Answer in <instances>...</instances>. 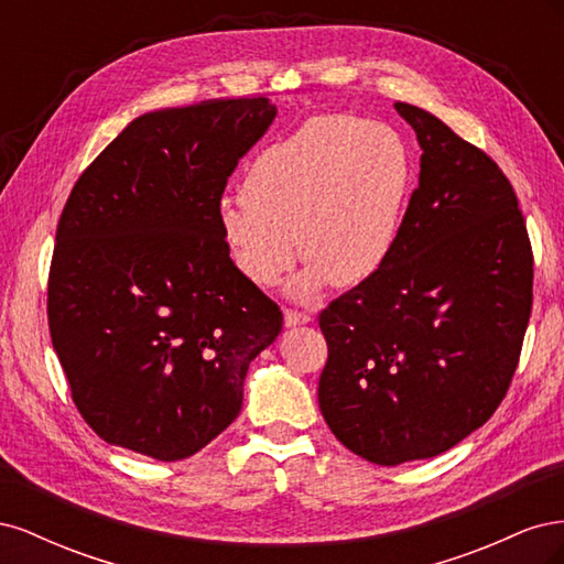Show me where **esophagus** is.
Segmentation results:
<instances>
[{
	"instance_id": "34e87169",
	"label": "esophagus",
	"mask_w": 564,
	"mask_h": 564,
	"mask_svg": "<svg viewBox=\"0 0 564 564\" xmlns=\"http://www.w3.org/2000/svg\"><path fill=\"white\" fill-rule=\"evenodd\" d=\"M311 315L299 313V311H284V327H301V324H308Z\"/></svg>"
}]
</instances>
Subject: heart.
Returning <instances> with one entry per match:
<instances>
[{
  "label": "heart",
  "instance_id": "1",
  "mask_svg": "<svg viewBox=\"0 0 564 564\" xmlns=\"http://www.w3.org/2000/svg\"><path fill=\"white\" fill-rule=\"evenodd\" d=\"M412 181V150L398 129L315 117L251 162L242 202L218 209L220 235L237 270L261 289L286 275L299 245L305 265L286 292L308 303L332 282L357 286L386 265Z\"/></svg>",
  "mask_w": 564,
  "mask_h": 564
}]
</instances>
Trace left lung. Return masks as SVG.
Instances as JSON below:
<instances>
[{
  "instance_id": "8db88e82",
  "label": "left lung",
  "mask_w": 564,
  "mask_h": 564,
  "mask_svg": "<svg viewBox=\"0 0 564 564\" xmlns=\"http://www.w3.org/2000/svg\"><path fill=\"white\" fill-rule=\"evenodd\" d=\"M395 110L416 131L419 187L386 265L319 315V412L340 445L379 466L447 452L497 412L534 280L501 169L429 110Z\"/></svg>"
}]
</instances>
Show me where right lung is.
<instances>
[{
  "label": "right lung",
  "mask_w": 564,
  "mask_h": 564,
  "mask_svg": "<svg viewBox=\"0 0 564 564\" xmlns=\"http://www.w3.org/2000/svg\"><path fill=\"white\" fill-rule=\"evenodd\" d=\"M268 98L135 117L79 176L48 272L51 344L91 429L158 460L193 456L237 419L282 313L220 235L228 176L263 139Z\"/></svg>",
  "instance_id": "right-lung-1"
}]
</instances>
